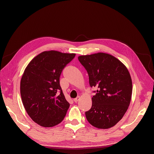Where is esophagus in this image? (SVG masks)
<instances>
[{
    "label": "esophagus",
    "instance_id": "obj_1",
    "mask_svg": "<svg viewBox=\"0 0 154 154\" xmlns=\"http://www.w3.org/2000/svg\"><path fill=\"white\" fill-rule=\"evenodd\" d=\"M79 99H80V96H77V98H75L74 99V101H75V103H77L78 101L79 100Z\"/></svg>",
    "mask_w": 154,
    "mask_h": 154
}]
</instances>
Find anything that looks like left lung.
Wrapping results in <instances>:
<instances>
[{"instance_id":"1","label":"left lung","mask_w":154,"mask_h":154,"mask_svg":"<svg viewBox=\"0 0 154 154\" xmlns=\"http://www.w3.org/2000/svg\"><path fill=\"white\" fill-rule=\"evenodd\" d=\"M78 60L88 72L90 87L97 88L92 107L85 112L87 120L98 128L113 127L123 118L131 100L132 83L127 68L105 53L81 56Z\"/></svg>"}]
</instances>
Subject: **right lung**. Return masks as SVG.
<instances>
[{"label": "right lung", "instance_id": "right-lung-1", "mask_svg": "<svg viewBox=\"0 0 154 154\" xmlns=\"http://www.w3.org/2000/svg\"><path fill=\"white\" fill-rule=\"evenodd\" d=\"M75 54L43 51L28 64L20 82L22 103L28 116L43 127H53L63 120L70 104L60 85L62 70Z\"/></svg>", "mask_w": 154, "mask_h": 154}]
</instances>
